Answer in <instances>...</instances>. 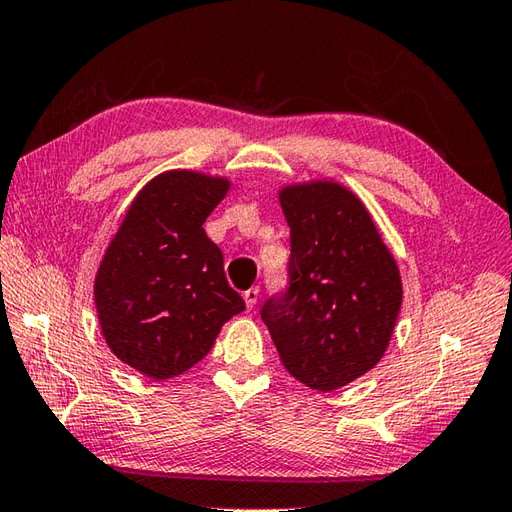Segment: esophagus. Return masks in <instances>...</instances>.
I'll return each instance as SVG.
<instances>
[{
    "instance_id": "1",
    "label": "esophagus",
    "mask_w": 512,
    "mask_h": 512,
    "mask_svg": "<svg viewBox=\"0 0 512 512\" xmlns=\"http://www.w3.org/2000/svg\"><path fill=\"white\" fill-rule=\"evenodd\" d=\"M258 295H260V289H258V287H252V289H247V291L243 293V298H245V304H247L249 311H252L254 306H256Z\"/></svg>"
}]
</instances>
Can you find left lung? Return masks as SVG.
I'll use <instances>...</instances> for the list:
<instances>
[{
    "label": "left lung",
    "instance_id": "8db88e82",
    "mask_svg": "<svg viewBox=\"0 0 512 512\" xmlns=\"http://www.w3.org/2000/svg\"><path fill=\"white\" fill-rule=\"evenodd\" d=\"M291 227L287 289L260 309L282 366L331 392L374 368L399 317V267L366 206L333 181L280 192Z\"/></svg>",
    "mask_w": 512,
    "mask_h": 512
}]
</instances>
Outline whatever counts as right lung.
Returning <instances> with one entry per match:
<instances>
[{
    "instance_id": "right-lung-1",
    "label": "right lung",
    "mask_w": 512,
    "mask_h": 512,
    "mask_svg": "<svg viewBox=\"0 0 512 512\" xmlns=\"http://www.w3.org/2000/svg\"><path fill=\"white\" fill-rule=\"evenodd\" d=\"M227 179L192 170L155 177L124 217L96 274L94 298L113 355L170 379L208 355L221 326L245 311L203 230Z\"/></svg>"
}]
</instances>
